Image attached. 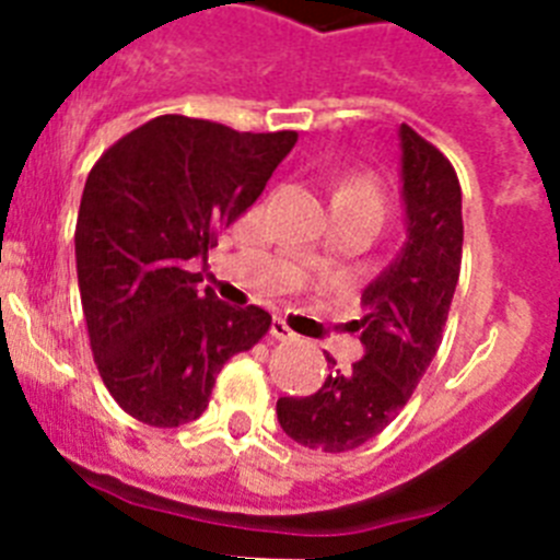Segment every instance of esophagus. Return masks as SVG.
Instances as JSON below:
<instances>
[{
    "mask_svg": "<svg viewBox=\"0 0 560 560\" xmlns=\"http://www.w3.org/2000/svg\"><path fill=\"white\" fill-rule=\"evenodd\" d=\"M271 336H275V339H280V341H294L296 339L294 330H291L289 323H285V319H280V316H277L275 323H271Z\"/></svg>",
    "mask_w": 560,
    "mask_h": 560,
    "instance_id": "1",
    "label": "esophagus"
}]
</instances>
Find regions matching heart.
Returning a JSON list of instances; mask_svg holds the SVG:
<instances>
[{"label":"heart","instance_id":"obj_1","mask_svg":"<svg viewBox=\"0 0 560 560\" xmlns=\"http://www.w3.org/2000/svg\"><path fill=\"white\" fill-rule=\"evenodd\" d=\"M336 196H368V199H378V187H375L373 179H348L339 187Z\"/></svg>","mask_w":560,"mask_h":560}]
</instances>
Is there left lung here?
<instances>
[{"instance_id":"8db88e82","label":"left lung","mask_w":560,"mask_h":560,"mask_svg":"<svg viewBox=\"0 0 560 560\" xmlns=\"http://www.w3.org/2000/svg\"><path fill=\"white\" fill-rule=\"evenodd\" d=\"M400 199L407 241L393 264L361 291L355 323L364 355L334 370L323 389L277 400V420L300 446L350 452L384 432L407 407L438 355L463 260V192L452 162L404 122ZM328 364H336L328 355Z\"/></svg>"}]
</instances>
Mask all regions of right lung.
I'll list each match as a JSON object with an SVG mask.
<instances>
[{"mask_svg": "<svg viewBox=\"0 0 560 560\" xmlns=\"http://www.w3.org/2000/svg\"><path fill=\"white\" fill-rule=\"evenodd\" d=\"M296 131L249 133L162 114L114 142L89 173L75 226L81 305L97 373L148 427L201 418L269 311L201 289L196 260L257 201Z\"/></svg>", "mask_w": 560, "mask_h": 560, "instance_id": "1", "label": "right lung"}]
</instances>
